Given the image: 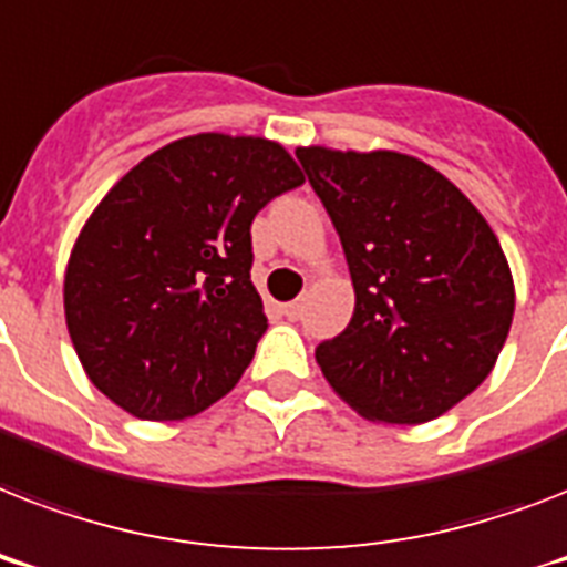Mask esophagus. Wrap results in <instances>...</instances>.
Listing matches in <instances>:
<instances>
[{
	"label": "esophagus",
	"instance_id": "esophagus-1",
	"mask_svg": "<svg viewBox=\"0 0 567 567\" xmlns=\"http://www.w3.org/2000/svg\"><path fill=\"white\" fill-rule=\"evenodd\" d=\"M282 315H285V318H288V320H297V318H300V315H302V302H297V300H293V302H285V306H282Z\"/></svg>",
	"mask_w": 567,
	"mask_h": 567
}]
</instances>
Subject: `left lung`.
<instances>
[{
  "label": "left lung",
  "instance_id": "8db88e82",
  "mask_svg": "<svg viewBox=\"0 0 567 567\" xmlns=\"http://www.w3.org/2000/svg\"><path fill=\"white\" fill-rule=\"evenodd\" d=\"M332 217L353 318L315 350L368 421L426 423L465 400L501 355L515 285L501 240L462 190L412 155L297 150Z\"/></svg>",
  "mask_w": 567,
  "mask_h": 567
}]
</instances>
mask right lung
I'll return each mask as SVG.
<instances>
[{
	"instance_id": "right-lung-1",
	"label": "right lung",
	"mask_w": 567,
	"mask_h": 567,
	"mask_svg": "<svg viewBox=\"0 0 567 567\" xmlns=\"http://www.w3.org/2000/svg\"><path fill=\"white\" fill-rule=\"evenodd\" d=\"M285 146L217 132L146 155L75 238L64 315L84 373L141 421H185L238 385L267 318L249 226L302 185Z\"/></svg>"
}]
</instances>
